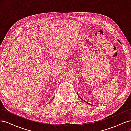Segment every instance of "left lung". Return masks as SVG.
<instances>
[{"label":"left lung","instance_id":"1","mask_svg":"<svg viewBox=\"0 0 131 131\" xmlns=\"http://www.w3.org/2000/svg\"><path fill=\"white\" fill-rule=\"evenodd\" d=\"M78 96H79V98H80V99H81V100H82V101H84V100H83V99H82V98H81V97H80V96H79V94H78ZM85 102H86V101H85ZM86 103H88V104H89V103H88V102H86Z\"/></svg>","mask_w":131,"mask_h":131}]
</instances>
